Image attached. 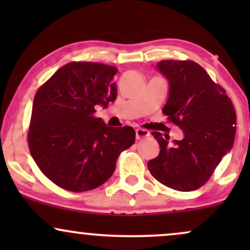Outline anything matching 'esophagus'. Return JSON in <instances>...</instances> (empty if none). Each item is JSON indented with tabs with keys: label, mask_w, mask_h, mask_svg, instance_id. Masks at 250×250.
Returning <instances> with one entry per match:
<instances>
[{
	"label": "esophagus",
	"mask_w": 250,
	"mask_h": 250,
	"mask_svg": "<svg viewBox=\"0 0 250 250\" xmlns=\"http://www.w3.org/2000/svg\"><path fill=\"white\" fill-rule=\"evenodd\" d=\"M150 133H149L148 130H146V129H136V139L137 140H142V139H146V137H148Z\"/></svg>",
	"instance_id": "1"
}]
</instances>
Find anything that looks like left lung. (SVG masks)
I'll use <instances>...</instances> for the list:
<instances>
[{"label": "left lung", "mask_w": 250, "mask_h": 250, "mask_svg": "<svg viewBox=\"0 0 250 250\" xmlns=\"http://www.w3.org/2000/svg\"><path fill=\"white\" fill-rule=\"evenodd\" d=\"M157 69L168 80L163 114L183 131L181 141L153 131L159 156L148 162L151 175L180 191L202 187L222 157L233 148L236 114L226 90L193 61H160Z\"/></svg>", "instance_id": "left-lung-1"}]
</instances>
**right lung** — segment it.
Wrapping results in <instances>:
<instances>
[{"instance_id": "add662e5", "label": "right lung", "mask_w": 250, "mask_h": 250, "mask_svg": "<svg viewBox=\"0 0 250 250\" xmlns=\"http://www.w3.org/2000/svg\"><path fill=\"white\" fill-rule=\"evenodd\" d=\"M117 69L93 62L63 65L37 90L28 133L37 167L65 190L95 189L115 170L120 153L135 142L131 127H108L96 105L116 100Z\"/></svg>"}]
</instances>
